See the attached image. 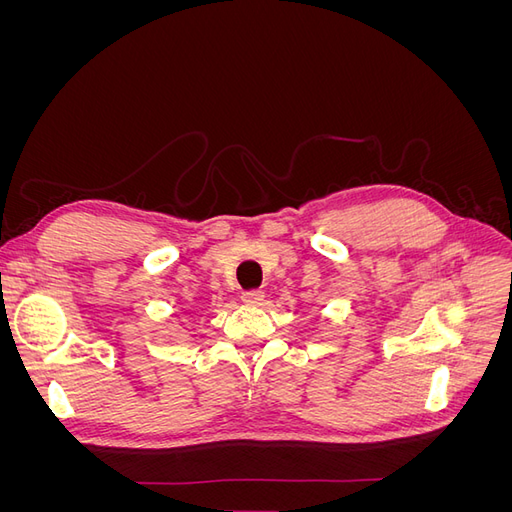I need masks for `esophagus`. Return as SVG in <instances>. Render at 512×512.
Instances as JSON below:
<instances>
[{"label": "esophagus", "instance_id": "1", "mask_svg": "<svg viewBox=\"0 0 512 512\" xmlns=\"http://www.w3.org/2000/svg\"><path fill=\"white\" fill-rule=\"evenodd\" d=\"M241 301L247 303V305H260L262 301H265V292H262V290H245L241 294Z\"/></svg>", "mask_w": 512, "mask_h": 512}]
</instances>
